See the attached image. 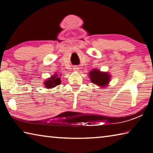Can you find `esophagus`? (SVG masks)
I'll return each instance as SVG.
<instances>
[{
	"mask_svg": "<svg viewBox=\"0 0 153 153\" xmlns=\"http://www.w3.org/2000/svg\"><path fill=\"white\" fill-rule=\"evenodd\" d=\"M74 71H79V67H77V66H75L74 67Z\"/></svg>",
	"mask_w": 153,
	"mask_h": 153,
	"instance_id": "34e87169",
	"label": "esophagus"
}]
</instances>
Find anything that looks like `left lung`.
Returning <instances> with one entry per match:
<instances>
[{"mask_svg":"<svg viewBox=\"0 0 153 153\" xmlns=\"http://www.w3.org/2000/svg\"><path fill=\"white\" fill-rule=\"evenodd\" d=\"M89 77L93 84L102 88L106 87L110 82L111 76L107 72L100 71L99 69H94L90 71Z\"/></svg>","mask_w":153,"mask_h":153,"instance_id":"8db88e82","label":"left lung"}]
</instances>
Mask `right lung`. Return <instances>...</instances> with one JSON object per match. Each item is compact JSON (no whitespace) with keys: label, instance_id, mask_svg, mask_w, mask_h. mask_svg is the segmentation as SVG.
Here are the masks:
<instances>
[{"label":"right lung","instance_id":"add662e5","mask_svg":"<svg viewBox=\"0 0 153 153\" xmlns=\"http://www.w3.org/2000/svg\"><path fill=\"white\" fill-rule=\"evenodd\" d=\"M61 78L60 77L58 76V75L55 74L54 76H52L51 77H49L46 81L44 82V85L46 88L50 89L52 88H54L61 84Z\"/></svg>","mask_w":153,"mask_h":153}]
</instances>
